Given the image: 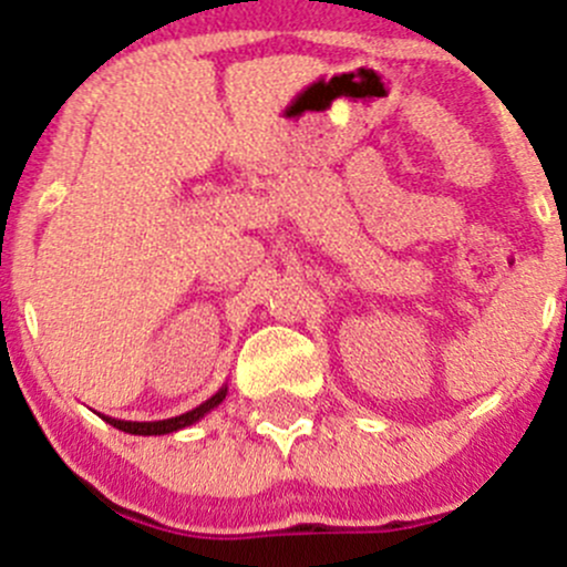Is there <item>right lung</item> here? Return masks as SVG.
Wrapping results in <instances>:
<instances>
[{
    "instance_id": "add662e5",
    "label": "right lung",
    "mask_w": 567,
    "mask_h": 567,
    "mask_svg": "<svg viewBox=\"0 0 567 567\" xmlns=\"http://www.w3.org/2000/svg\"><path fill=\"white\" fill-rule=\"evenodd\" d=\"M226 392H229V386H220L216 394L210 396V400H205L202 405L192 408L188 413H181L175 415V419H162V421H122V419H112V415H101L106 424H112L114 429H120V432H127V434H141V437H157V434H173L178 432V429H186L192 424H197L199 419H205L210 410H216L220 402L226 400Z\"/></svg>"
}]
</instances>
